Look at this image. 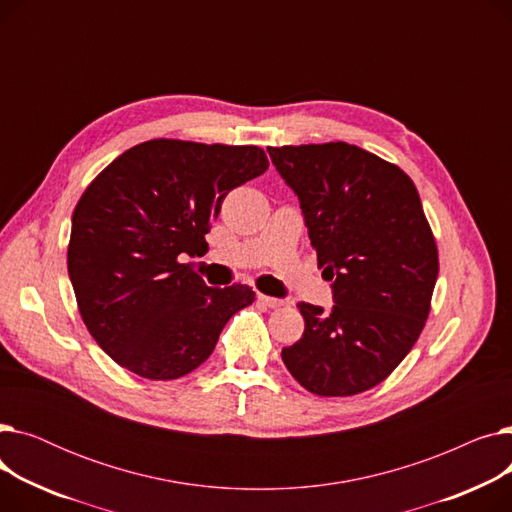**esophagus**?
<instances>
[{
	"mask_svg": "<svg viewBox=\"0 0 512 512\" xmlns=\"http://www.w3.org/2000/svg\"><path fill=\"white\" fill-rule=\"evenodd\" d=\"M257 301H259L261 305H265V307H270V309H278V307H282V305H284V301H282V299L267 297V294H257Z\"/></svg>",
	"mask_w": 512,
	"mask_h": 512,
	"instance_id": "1",
	"label": "esophagus"
}]
</instances>
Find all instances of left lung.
<instances>
[{
  "label": "left lung",
  "instance_id": "1",
  "mask_svg": "<svg viewBox=\"0 0 512 512\" xmlns=\"http://www.w3.org/2000/svg\"><path fill=\"white\" fill-rule=\"evenodd\" d=\"M299 197L334 307L299 303L305 332L282 361L319 396L384 382L409 355L429 313L438 249L413 180L357 145L267 147Z\"/></svg>",
  "mask_w": 512,
  "mask_h": 512
}]
</instances>
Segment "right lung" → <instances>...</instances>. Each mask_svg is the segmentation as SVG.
Masks as SVG:
<instances>
[{
    "label": "right lung",
    "mask_w": 512,
    "mask_h": 512,
    "mask_svg": "<svg viewBox=\"0 0 512 512\" xmlns=\"http://www.w3.org/2000/svg\"><path fill=\"white\" fill-rule=\"evenodd\" d=\"M253 145L153 139L124 151L72 213L68 276L91 336L118 365L176 380L255 301L245 284L209 288L180 255L207 249L224 197L267 170Z\"/></svg>",
    "instance_id": "1"
}]
</instances>
